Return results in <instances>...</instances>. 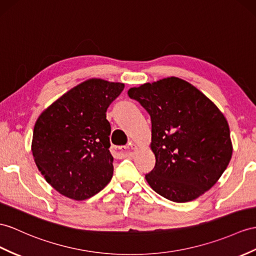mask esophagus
I'll return each mask as SVG.
<instances>
[{
  "instance_id": "obj_1",
  "label": "esophagus",
  "mask_w": 256,
  "mask_h": 256,
  "mask_svg": "<svg viewBox=\"0 0 256 256\" xmlns=\"http://www.w3.org/2000/svg\"><path fill=\"white\" fill-rule=\"evenodd\" d=\"M114 152L118 155V156L122 158H128V156H132L134 152L132 150L136 148V146L134 143H129L128 146H114Z\"/></svg>"
}]
</instances>
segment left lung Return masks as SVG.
<instances>
[{
    "mask_svg": "<svg viewBox=\"0 0 256 256\" xmlns=\"http://www.w3.org/2000/svg\"><path fill=\"white\" fill-rule=\"evenodd\" d=\"M152 122L155 166L150 186L172 202L194 200L213 186L232 155L225 116L201 91L177 77L128 90Z\"/></svg>",
    "mask_w": 256,
    "mask_h": 256,
    "instance_id": "8db88e82",
    "label": "left lung"
}]
</instances>
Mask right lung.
<instances>
[{"mask_svg":"<svg viewBox=\"0 0 256 256\" xmlns=\"http://www.w3.org/2000/svg\"><path fill=\"white\" fill-rule=\"evenodd\" d=\"M124 84L89 79L50 105L36 122L32 154L48 184L67 198L82 201L113 177L110 124L106 110Z\"/></svg>","mask_w":256,"mask_h":256,"instance_id":"obj_1","label":"right lung"}]
</instances>
